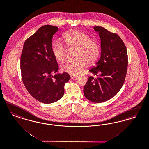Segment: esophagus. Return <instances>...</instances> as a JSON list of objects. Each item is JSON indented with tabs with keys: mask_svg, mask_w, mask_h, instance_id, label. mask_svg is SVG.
<instances>
[{
	"mask_svg": "<svg viewBox=\"0 0 149 149\" xmlns=\"http://www.w3.org/2000/svg\"><path fill=\"white\" fill-rule=\"evenodd\" d=\"M77 77V75H74V74L70 75V77H71L72 79H74V78H75Z\"/></svg>",
	"mask_w": 149,
	"mask_h": 149,
	"instance_id": "34e87169",
	"label": "esophagus"
}]
</instances>
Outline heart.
I'll return each instance as SVG.
<instances>
[{"label": "heart", "mask_w": 149, "mask_h": 149, "mask_svg": "<svg viewBox=\"0 0 149 149\" xmlns=\"http://www.w3.org/2000/svg\"><path fill=\"white\" fill-rule=\"evenodd\" d=\"M63 41L67 48H75V58L67 61L62 66L63 71L74 74L80 72L88 63L95 62L100 54V46L97 41L80 30H72L63 36ZM52 51L56 60L63 62L67 57V48L60 42L53 43Z\"/></svg>", "instance_id": "heart-1"}]
</instances>
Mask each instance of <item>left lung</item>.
<instances>
[{
  "label": "left lung",
  "mask_w": 149,
  "mask_h": 149,
  "mask_svg": "<svg viewBox=\"0 0 149 149\" xmlns=\"http://www.w3.org/2000/svg\"><path fill=\"white\" fill-rule=\"evenodd\" d=\"M94 30L101 41V55L97 66L89 70L96 77L88 78L84 94L90 101L101 103L114 97L122 87L127 72L128 54L117 33L100 26H95Z\"/></svg>",
  "instance_id": "obj_1"
}]
</instances>
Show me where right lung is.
<instances>
[{
  "label": "right lung",
  "instance_id": "1",
  "mask_svg": "<svg viewBox=\"0 0 149 149\" xmlns=\"http://www.w3.org/2000/svg\"><path fill=\"white\" fill-rule=\"evenodd\" d=\"M56 26L45 25L26 40L20 58L21 77L28 92L44 103L55 102L63 96L64 85L70 79L67 72L52 76L58 71L52 51Z\"/></svg>",
  "mask_w": 149,
  "mask_h": 149
}]
</instances>
